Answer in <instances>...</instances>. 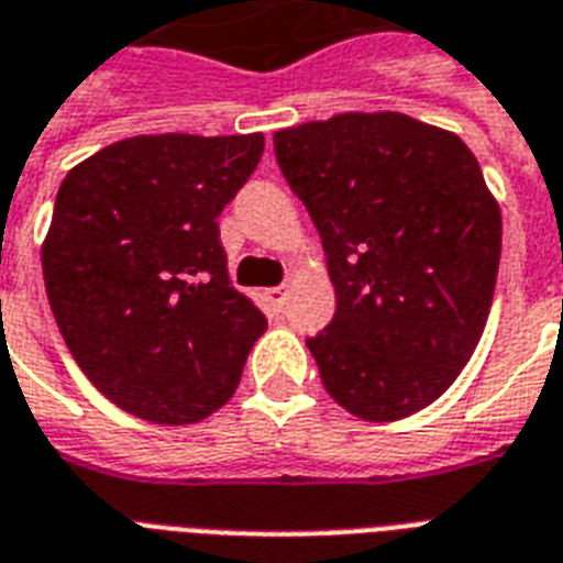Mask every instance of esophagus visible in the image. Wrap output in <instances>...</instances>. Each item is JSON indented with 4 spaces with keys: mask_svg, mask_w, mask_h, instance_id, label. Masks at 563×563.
I'll return each instance as SVG.
<instances>
[{
    "mask_svg": "<svg viewBox=\"0 0 563 563\" xmlns=\"http://www.w3.org/2000/svg\"><path fill=\"white\" fill-rule=\"evenodd\" d=\"M265 300H268V307H272L274 312H280L283 303H286V289H283V286H277V289H268L265 291Z\"/></svg>",
    "mask_w": 563,
    "mask_h": 563,
    "instance_id": "esophagus-1",
    "label": "esophagus"
}]
</instances>
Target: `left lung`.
Wrapping results in <instances>:
<instances>
[{
    "label": "left lung",
    "mask_w": 563,
    "mask_h": 563,
    "mask_svg": "<svg viewBox=\"0 0 563 563\" xmlns=\"http://www.w3.org/2000/svg\"><path fill=\"white\" fill-rule=\"evenodd\" d=\"M274 154L335 289L307 339L327 394L371 423L427 409L471 362L497 286L503 216L479 163L394 110L283 128Z\"/></svg>",
    "instance_id": "left-lung-1"
}]
</instances>
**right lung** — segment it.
<instances>
[{"mask_svg": "<svg viewBox=\"0 0 563 563\" xmlns=\"http://www.w3.org/2000/svg\"><path fill=\"white\" fill-rule=\"evenodd\" d=\"M263 148V134L131 136L57 189L48 307L78 368L128 415L184 427L236 391L268 321L230 286L216 219Z\"/></svg>", "mask_w": 563, "mask_h": 563, "instance_id": "right-lung-1", "label": "right lung"}]
</instances>
